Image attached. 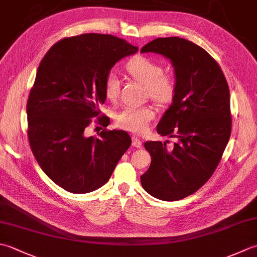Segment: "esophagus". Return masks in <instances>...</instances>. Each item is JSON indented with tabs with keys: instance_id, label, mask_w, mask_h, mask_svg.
<instances>
[{
	"instance_id": "34e87169",
	"label": "esophagus",
	"mask_w": 257,
	"mask_h": 257,
	"mask_svg": "<svg viewBox=\"0 0 257 257\" xmlns=\"http://www.w3.org/2000/svg\"><path fill=\"white\" fill-rule=\"evenodd\" d=\"M132 139H133V143H132L133 147H135V148H142V146H143L142 142H140V140L137 137H133Z\"/></svg>"
}]
</instances>
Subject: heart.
<instances>
[{
  "instance_id": "heart-1",
  "label": "heart",
  "mask_w": 257,
  "mask_h": 257,
  "mask_svg": "<svg viewBox=\"0 0 257 257\" xmlns=\"http://www.w3.org/2000/svg\"><path fill=\"white\" fill-rule=\"evenodd\" d=\"M125 70L132 77L147 88L149 98L159 105L173 102L178 90V81L174 74L164 73V65L147 57H135L125 64ZM103 92L110 101H115L120 94V79L111 71L105 75ZM155 117L154 110L143 105H125L115 113L114 122L119 128L132 133H144Z\"/></svg>"
}]
</instances>
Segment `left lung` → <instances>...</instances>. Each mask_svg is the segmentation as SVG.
Wrapping results in <instances>:
<instances>
[{
  "mask_svg": "<svg viewBox=\"0 0 257 257\" xmlns=\"http://www.w3.org/2000/svg\"><path fill=\"white\" fill-rule=\"evenodd\" d=\"M142 52L170 59L178 90L157 125V133L176 138L167 143L146 142L152 156L149 169L140 177L154 197L175 202L194 194L212 177L232 130L229 89L215 59L183 38L153 40Z\"/></svg>",
  "mask_w": 257,
  "mask_h": 257,
  "instance_id": "obj_1",
  "label": "left lung"
}]
</instances>
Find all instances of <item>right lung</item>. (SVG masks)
<instances>
[{
    "mask_svg": "<svg viewBox=\"0 0 257 257\" xmlns=\"http://www.w3.org/2000/svg\"><path fill=\"white\" fill-rule=\"evenodd\" d=\"M138 51L110 34L85 33L60 40L40 63L27 103L28 138L40 167L60 187L74 194L98 189L132 145L123 130L85 137L92 122L107 127L100 115L103 81L119 60Z\"/></svg>",
    "mask_w": 257,
    "mask_h": 257,
    "instance_id": "obj_1",
    "label": "right lung"
}]
</instances>
